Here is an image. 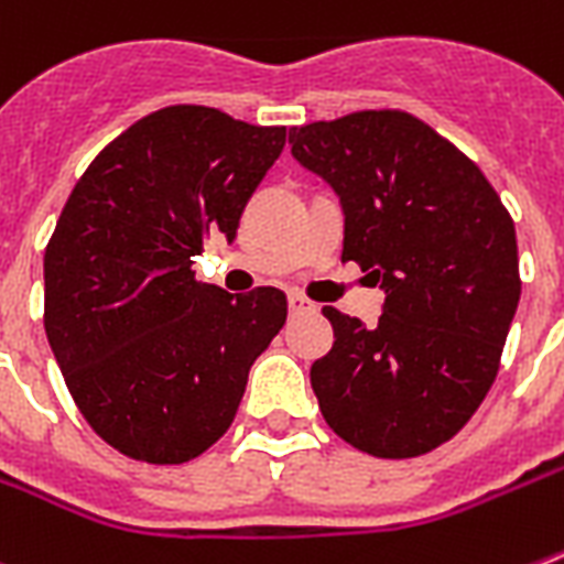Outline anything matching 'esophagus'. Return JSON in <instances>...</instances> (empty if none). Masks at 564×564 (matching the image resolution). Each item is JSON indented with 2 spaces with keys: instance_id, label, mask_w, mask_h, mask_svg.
<instances>
[{
  "instance_id": "1",
  "label": "esophagus",
  "mask_w": 564,
  "mask_h": 564,
  "mask_svg": "<svg viewBox=\"0 0 564 564\" xmlns=\"http://www.w3.org/2000/svg\"><path fill=\"white\" fill-rule=\"evenodd\" d=\"M306 310H312L310 297H304L301 292H292V295H290V312H292V315H297V312H306Z\"/></svg>"
}]
</instances>
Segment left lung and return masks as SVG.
Masks as SVG:
<instances>
[{"label": "left lung", "instance_id": "obj_1", "mask_svg": "<svg viewBox=\"0 0 564 564\" xmlns=\"http://www.w3.org/2000/svg\"><path fill=\"white\" fill-rule=\"evenodd\" d=\"M290 143L340 197V260L387 292L370 329L324 306L335 344L310 370L321 413L370 456L435 451L499 372L522 295L513 217L479 165L406 111L295 126Z\"/></svg>", "mask_w": 564, "mask_h": 564}]
</instances>
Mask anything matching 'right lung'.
Wrapping results in <instances>:
<instances>
[{
  "label": "right lung",
  "mask_w": 564,
  "mask_h": 564,
  "mask_svg": "<svg viewBox=\"0 0 564 564\" xmlns=\"http://www.w3.org/2000/svg\"><path fill=\"white\" fill-rule=\"evenodd\" d=\"M283 126L169 106L99 151L45 246V335L70 399L113 451L183 465L229 430L286 295L194 278L203 240L235 238L281 158Z\"/></svg>",
  "instance_id": "obj_1"
}]
</instances>
